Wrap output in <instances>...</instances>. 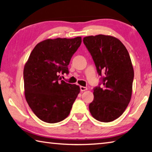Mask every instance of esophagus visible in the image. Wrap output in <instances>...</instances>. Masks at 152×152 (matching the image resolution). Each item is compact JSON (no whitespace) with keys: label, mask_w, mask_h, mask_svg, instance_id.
<instances>
[{"label":"esophagus","mask_w":152,"mask_h":152,"mask_svg":"<svg viewBox=\"0 0 152 152\" xmlns=\"http://www.w3.org/2000/svg\"><path fill=\"white\" fill-rule=\"evenodd\" d=\"M80 90L81 91H85L87 90V88L86 87H83V86H80Z\"/></svg>","instance_id":"obj_1"}]
</instances>
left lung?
Returning <instances> with one entry per match:
<instances>
[{"label":"left lung","instance_id":"obj_1","mask_svg":"<svg viewBox=\"0 0 152 152\" xmlns=\"http://www.w3.org/2000/svg\"><path fill=\"white\" fill-rule=\"evenodd\" d=\"M83 42L98 74L102 77L103 86L94 89L90 113L99 121H113L123 114L131 100L134 72L129 53L124 44L112 36L86 37Z\"/></svg>","mask_w":152,"mask_h":152}]
</instances>
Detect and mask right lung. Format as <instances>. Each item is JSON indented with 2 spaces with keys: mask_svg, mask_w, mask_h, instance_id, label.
Returning a JSON list of instances; mask_svg holds the SVG:
<instances>
[{
  "mask_svg": "<svg viewBox=\"0 0 152 152\" xmlns=\"http://www.w3.org/2000/svg\"><path fill=\"white\" fill-rule=\"evenodd\" d=\"M81 43V37L46 39L32 50L24 67L25 95L31 110L49 124L63 121L70 113L80 87L61 80L69 73L71 58Z\"/></svg>",
  "mask_w": 152,
  "mask_h": 152,
  "instance_id": "right-lung-1",
  "label": "right lung"
}]
</instances>
